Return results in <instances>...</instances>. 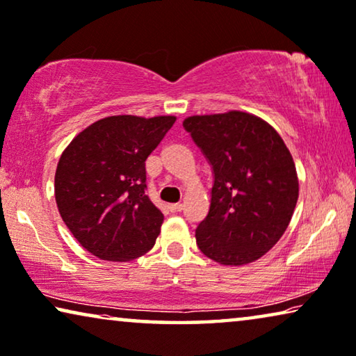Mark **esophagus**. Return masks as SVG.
<instances>
[{
	"label": "esophagus",
	"mask_w": 356,
	"mask_h": 356,
	"mask_svg": "<svg viewBox=\"0 0 356 356\" xmlns=\"http://www.w3.org/2000/svg\"><path fill=\"white\" fill-rule=\"evenodd\" d=\"M168 210H170V212H181V210H183V204H179V202H177V204H170L168 205Z\"/></svg>",
	"instance_id": "esophagus-1"
}]
</instances>
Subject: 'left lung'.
<instances>
[{
	"mask_svg": "<svg viewBox=\"0 0 356 356\" xmlns=\"http://www.w3.org/2000/svg\"><path fill=\"white\" fill-rule=\"evenodd\" d=\"M213 172L209 215L195 229L200 252L221 265L264 257L291 223L298 178L289 149L270 123L241 111L184 118Z\"/></svg>",
	"mask_w": 356,
	"mask_h": 356,
	"instance_id": "8db88e82",
	"label": "left lung"
}]
</instances>
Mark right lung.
I'll return each instance as SVG.
<instances>
[{"instance_id":"obj_1","label":"right lung","mask_w":356,"mask_h":356,"mask_svg":"<svg viewBox=\"0 0 356 356\" xmlns=\"http://www.w3.org/2000/svg\"><path fill=\"white\" fill-rule=\"evenodd\" d=\"M177 117L112 115L79 133L59 159L54 195L74 238L97 259L149 252L163 215L146 195V159Z\"/></svg>"}]
</instances>
